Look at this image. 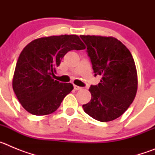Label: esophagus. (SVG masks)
I'll return each mask as SVG.
<instances>
[{
  "label": "esophagus",
  "instance_id": "34e87169",
  "mask_svg": "<svg viewBox=\"0 0 155 155\" xmlns=\"http://www.w3.org/2000/svg\"><path fill=\"white\" fill-rule=\"evenodd\" d=\"M74 89L76 90V91H78V90H81L82 89L81 87H79V86H78V85H74Z\"/></svg>",
  "mask_w": 155,
  "mask_h": 155
}]
</instances>
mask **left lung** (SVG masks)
Returning <instances> with one entry per match:
<instances>
[{
    "label": "left lung",
    "mask_w": 155,
    "mask_h": 155,
    "mask_svg": "<svg viewBox=\"0 0 155 155\" xmlns=\"http://www.w3.org/2000/svg\"><path fill=\"white\" fill-rule=\"evenodd\" d=\"M87 45L94 76L102 79L91 85V99L83 105L84 111L94 120L109 122L125 113L136 96L137 72L127 46L113 36L80 35Z\"/></svg>",
    "instance_id": "left-lung-1"
}]
</instances>
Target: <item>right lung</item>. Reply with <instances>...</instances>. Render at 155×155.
<instances>
[{
	"instance_id": "right-lung-1",
	"label": "right lung",
	"mask_w": 155,
	"mask_h": 155,
	"mask_svg": "<svg viewBox=\"0 0 155 155\" xmlns=\"http://www.w3.org/2000/svg\"><path fill=\"white\" fill-rule=\"evenodd\" d=\"M84 49L85 46L77 35L41 37L23 49L16 64L12 87L27 112L46 116L58 109L74 86L60 83L52 76L66 53Z\"/></svg>"
}]
</instances>
